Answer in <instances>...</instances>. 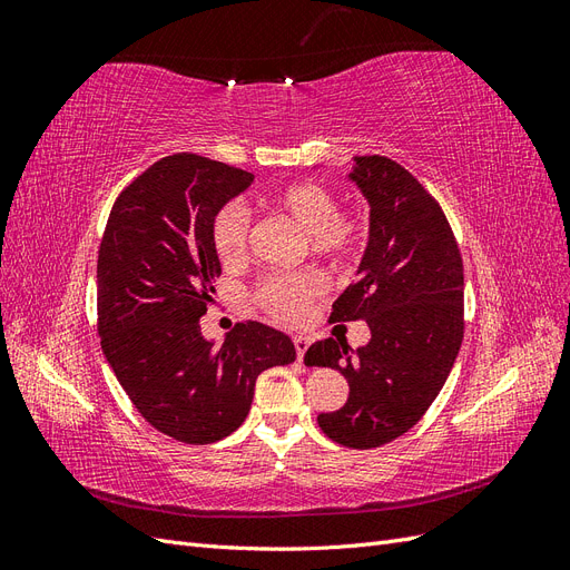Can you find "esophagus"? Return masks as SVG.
<instances>
[{"label": "esophagus", "mask_w": 570, "mask_h": 570, "mask_svg": "<svg viewBox=\"0 0 570 570\" xmlns=\"http://www.w3.org/2000/svg\"><path fill=\"white\" fill-rule=\"evenodd\" d=\"M292 342H295L297 358L302 361V358H304V352L308 350V337H304V335H295V337H292Z\"/></svg>", "instance_id": "esophagus-1"}]
</instances>
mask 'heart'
Here are the masks:
<instances>
[{"label": "heart", "instance_id": "b5f03b06", "mask_svg": "<svg viewBox=\"0 0 570 570\" xmlns=\"http://www.w3.org/2000/svg\"><path fill=\"white\" fill-rule=\"evenodd\" d=\"M275 209L287 214L306 233L308 249L327 258H350L368 237V220L361 214L340 212L337 195L318 180L292 183L271 195ZM252 212L243 199L220 206L212 220V245L223 264H239L249 254ZM327 287L323 273H268L254 289L256 304L281 321H297L306 306Z\"/></svg>", "mask_w": 570, "mask_h": 570}]
</instances>
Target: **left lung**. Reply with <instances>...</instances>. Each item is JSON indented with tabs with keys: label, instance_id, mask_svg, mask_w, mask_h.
Segmentation results:
<instances>
[{
	"label": "left lung",
	"instance_id": "1",
	"mask_svg": "<svg viewBox=\"0 0 570 570\" xmlns=\"http://www.w3.org/2000/svg\"><path fill=\"white\" fill-rule=\"evenodd\" d=\"M352 180L371 204L361 278L333 304L331 323L366 318L371 340L352 352L327 337L306 350L308 366L337 368L350 396L318 413L333 442L381 446L416 425L435 402L463 340V262L440 202L404 166L368 154Z\"/></svg>",
	"mask_w": 570,
	"mask_h": 570
}]
</instances>
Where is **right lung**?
Listing matches in <instances>:
<instances>
[{
  "label": "right lung",
  "instance_id": "right-lung-1",
  "mask_svg": "<svg viewBox=\"0 0 570 570\" xmlns=\"http://www.w3.org/2000/svg\"><path fill=\"white\" fill-rule=\"evenodd\" d=\"M249 170L178 151L120 189L97 256V331L128 400L159 433L209 444L247 419L256 377L295 361L273 327L235 323L204 340L220 273L212 220L252 185Z\"/></svg>",
  "mask_w": 570,
  "mask_h": 570
}]
</instances>
